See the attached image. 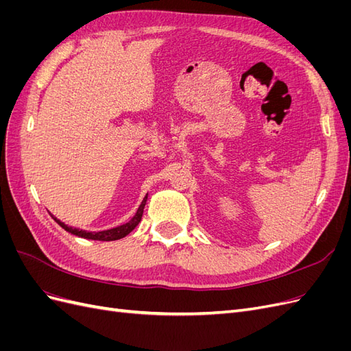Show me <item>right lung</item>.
I'll return each mask as SVG.
<instances>
[{"label": "right lung", "instance_id": "obj_1", "mask_svg": "<svg viewBox=\"0 0 351 351\" xmlns=\"http://www.w3.org/2000/svg\"><path fill=\"white\" fill-rule=\"evenodd\" d=\"M146 200H147V193L146 196L143 197L142 204L139 206V209H137V212L134 214V217L129 221L125 222V224L123 226H119L115 228H110V230H104V231H86V230H79V228H73V227H69L67 224H64V222H61L58 218H56L54 215H51L52 218H54V221L57 222V224L64 228L67 232H71L73 236H77V237H82V239H89V240H98V241H114V240H120L123 237H125L127 234H130V232L139 226V222L142 219V215H143V209H145V205H146Z\"/></svg>", "mask_w": 351, "mask_h": 351}]
</instances>
